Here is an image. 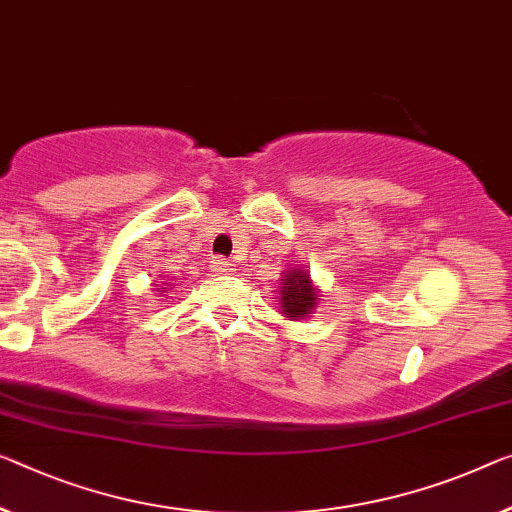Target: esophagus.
<instances>
[{
	"label": "esophagus",
	"instance_id": "obj_1",
	"mask_svg": "<svg viewBox=\"0 0 512 512\" xmlns=\"http://www.w3.org/2000/svg\"><path fill=\"white\" fill-rule=\"evenodd\" d=\"M210 267L215 274H231L233 272V263L226 261V258H215Z\"/></svg>",
	"mask_w": 512,
	"mask_h": 512
}]
</instances>
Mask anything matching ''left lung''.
I'll list each match as a JSON object with an SVG mask.
<instances>
[{
    "label": "left lung",
    "mask_w": 512,
    "mask_h": 512,
    "mask_svg": "<svg viewBox=\"0 0 512 512\" xmlns=\"http://www.w3.org/2000/svg\"><path fill=\"white\" fill-rule=\"evenodd\" d=\"M320 290L313 283L311 274L300 267H290V270L281 272L279 288H277V302L279 309L286 320H304L309 318L313 309L318 306Z\"/></svg>",
    "instance_id": "left-lung-1"
}]
</instances>
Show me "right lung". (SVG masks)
I'll use <instances>...</instances> for the list:
<instances>
[{
    "label": "right lung",
    "mask_w": 512,
    "mask_h": 512,
    "mask_svg": "<svg viewBox=\"0 0 512 512\" xmlns=\"http://www.w3.org/2000/svg\"><path fill=\"white\" fill-rule=\"evenodd\" d=\"M155 286H157V283H155ZM157 290V293H164V288H155Z\"/></svg>",
    "instance_id": "1"
}]
</instances>
